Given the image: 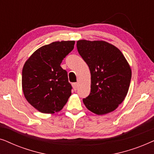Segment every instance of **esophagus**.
<instances>
[{"mask_svg": "<svg viewBox=\"0 0 154 154\" xmlns=\"http://www.w3.org/2000/svg\"><path fill=\"white\" fill-rule=\"evenodd\" d=\"M72 86H73V90H76L77 88H78V86H79V83H72Z\"/></svg>", "mask_w": 154, "mask_h": 154, "instance_id": "1", "label": "esophagus"}]
</instances>
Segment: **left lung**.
<instances>
[{"label":"left lung","mask_w":154,"mask_h":154,"mask_svg":"<svg viewBox=\"0 0 154 154\" xmlns=\"http://www.w3.org/2000/svg\"><path fill=\"white\" fill-rule=\"evenodd\" d=\"M77 50L89 67L91 90L83 102L97 115L114 111L127 95L132 72L122 52L103 41H77Z\"/></svg>","instance_id":"8db88e82"}]
</instances>
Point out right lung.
Returning a JSON list of instances; mask_svg holds the SVG:
<instances>
[{"label":"right lung","instance_id":"add662e5","mask_svg":"<svg viewBox=\"0 0 154 154\" xmlns=\"http://www.w3.org/2000/svg\"><path fill=\"white\" fill-rule=\"evenodd\" d=\"M74 44V41H57L42 46L25 62L23 92L29 104L40 112H58L71 96L72 87L66 71L60 64Z\"/></svg>","mask_w":154,"mask_h":154}]
</instances>
